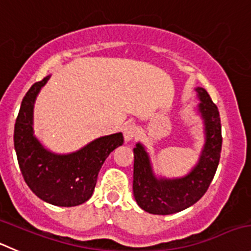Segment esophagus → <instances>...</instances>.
Returning <instances> with one entry per match:
<instances>
[{
	"label": "esophagus",
	"mask_w": 251,
	"mask_h": 251,
	"mask_svg": "<svg viewBox=\"0 0 251 251\" xmlns=\"http://www.w3.org/2000/svg\"><path fill=\"white\" fill-rule=\"evenodd\" d=\"M137 127H135L134 124H127L126 127L123 128V137L126 143H129L130 140H133L137 135Z\"/></svg>",
	"instance_id": "obj_1"
}]
</instances>
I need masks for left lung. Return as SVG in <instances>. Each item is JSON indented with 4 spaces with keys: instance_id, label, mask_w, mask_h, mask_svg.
Wrapping results in <instances>:
<instances>
[{
    "instance_id": "8db88e82",
    "label": "left lung",
    "mask_w": 251,
    "mask_h": 251,
    "mask_svg": "<svg viewBox=\"0 0 251 251\" xmlns=\"http://www.w3.org/2000/svg\"><path fill=\"white\" fill-rule=\"evenodd\" d=\"M200 103L196 107L203 123L204 144L199 161L181 177H165L155 174L147 148L137 143L133 171V195L138 206L151 214H174L188 208L206 193L214 177L222 150L219 112L203 87L195 88Z\"/></svg>"
}]
</instances>
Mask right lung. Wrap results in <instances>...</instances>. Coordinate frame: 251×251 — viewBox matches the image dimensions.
<instances>
[{
  "instance_id": "right-lung-1",
  "label": "right lung",
  "mask_w": 251,
  "mask_h": 251,
  "mask_svg": "<svg viewBox=\"0 0 251 251\" xmlns=\"http://www.w3.org/2000/svg\"><path fill=\"white\" fill-rule=\"evenodd\" d=\"M50 75L28 90L14 124V149L25 181L40 200L54 206L74 207L92 196L104 160L123 144V134L104 135L81 149L58 154L34 134V103Z\"/></svg>"
}]
</instances>
